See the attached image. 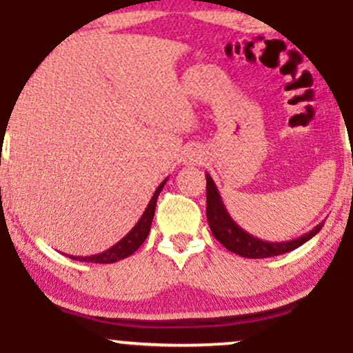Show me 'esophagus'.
<instances>
[{
    "label": "esophagus",
    "mask_w": 353,
    "mask_h": 353,
    "mask_svg": "<svg viewBox=\"0 0 353 353\" xmlns=\"http://www.w3.org/2000/svg\"><path fill=\"white\" fill-rule=\"evenodd\" d=\"M202 159V149L199 148H190L188 152H185V163L189 164H196L201 163Z\"/></svg>",
    "instance_id": "34e87169"
}]
</instances>
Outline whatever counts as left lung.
Returning a JSON list of instances; mask_svg holds the SVG:
<instances>
[{
    "label": "left lung",
    "instance_id": "8db88e82",
    "mask_svg": "<svg viewBox=\"0 0 353 353\" xmlns=\"http://www.w3.org/2000/svg\"><path fill=\"white\" fill-rule=\"evenodd\" d=\"M205 181H208V205H205V212H208L209 228L212 230V236L221 242L225 249L230 252L242 255L247 259H267L274 257V255H282L290 250L297 249L307 241H310L320 229L323 228V222L315 225L310 232L303 234V236L292 239V241L285 242H267L262 239L254 237L241 225L236 224L230 214L225 209L224 202H222L221 194L214 184L212 177L205 174Z\"/></svg>",
    "mask_w": 353,
    "mask_h": 353
}]
</instances>
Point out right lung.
I'll return each instance as SVG.
<instances>
[{"instance_id":"1","label":"right lung","mask_w":353,"mask_h":353,"mask_svg":"<svg viewBox=\"0 0 353 353\" xmlns=\"http://www.w3.org/2000/svg\"><path fill=\"white\" fill-rule=\"evenodd\" d=\"M165 181H168V179H164L163 182H161L159 188L156 189V192H154V196L151 197V201H149L148 208H145L143 216H141L139 221H137V224L131 230H129V232L125 234V236L121 239L117 244L109 247L108 250H104V252L96 254V255H86V257H83V255H70V254H68V257L72 259V261H79V262L112 264V262H117V261H121V259H125V257H129V255L134 254L136 250L139 249L141 245H143L145 237H148L149 229H151L152 219H154V210H156L157 197H159V192L163 190Z\"/></svg>"}]
</instances>
